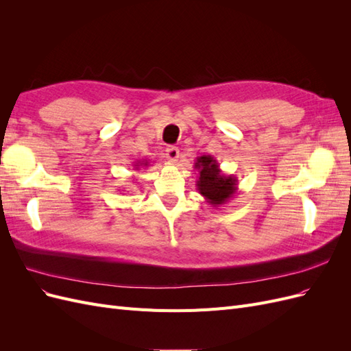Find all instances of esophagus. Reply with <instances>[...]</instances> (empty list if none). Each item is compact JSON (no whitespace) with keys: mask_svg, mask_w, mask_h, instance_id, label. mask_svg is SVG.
Listing matches in <instances>:
<instances>
[{"mask_svg":"<svg viewBox=\"0 0 351 351\" xmlns=\"http://www.w3.org/2000/svg\"><path fill=\"white\" fill-rule=\"evenodd\" d=\"M165 156H167V159H168L169 162L176 164L178 161V158H180V151L177 149V147H174V146H169V147H167Z\"/></svg>","mask_w":351,"mask_h":351,"instance_id":"1","label":"esophagus"}]
</instances>
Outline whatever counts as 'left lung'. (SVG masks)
<instances>
[{
  "label": "left lung",
  "instance_id": "8db88e82",
  "mask_svg": "<svg viewBox=\"0 0 351 351\" xmlns=\"http://www.w3.org/2000/svg\"><path fill=\"white\" fill-rule=\"evenodd\" d=\"M195 169H197L196 187L199 193L205 197L210 206L218 208L226 205L234 197L239 190L237 177L232 174H224L214 156L202 155L195 161Z\"/></svg>",
  "mask_w": 351,
  "mask_h": 351
}]
</instances>
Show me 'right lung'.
Masks as SVG:
<instances>
[{"mask_svg":"<svg viewBox=\"0 0 351 351\" xmlns=\"http://www.w3.org/2000/svg\"><path fill=\"white\" fill-rule=\"evenodd\" d=\"M143 167H149V161H147V159H141V161H137L134 164V169H139Z\"/></svg>","mask_w":351,"mask_h":351,"instance_id":"1","label":"right lung"}]
</instances>
